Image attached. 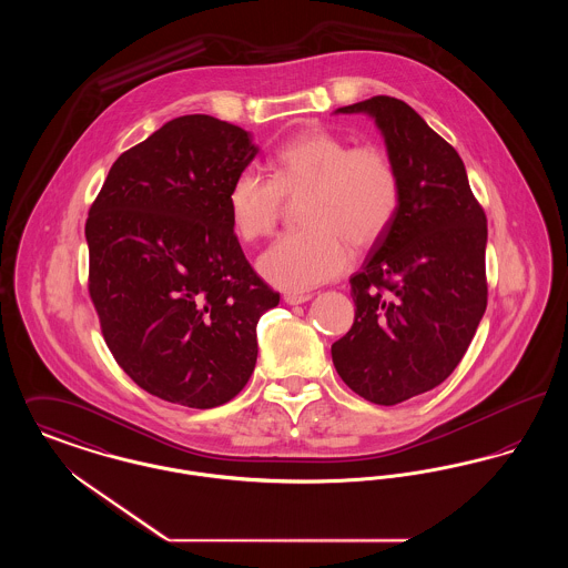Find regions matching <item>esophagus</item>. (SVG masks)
I'll return each instance as SVG.
<instances>
[{
  "mask_svg": "<svg viewBox=\"0 0 568 568\" xmlns=\"http://www.w3.org/2000/svg\"><path fill=\"white\" fill-rule=\"evenodd\" d=\"M285 302L287 304H302V302H306V300H311V294H285Z\"/></svg>",
  "mask_w": 568,
  "mask_h": 568,
  "instance_id": "1",
  "label": "esophagus"
}]
</instances>
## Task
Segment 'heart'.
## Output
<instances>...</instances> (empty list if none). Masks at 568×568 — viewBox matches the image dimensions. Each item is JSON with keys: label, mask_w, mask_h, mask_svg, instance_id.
<instances>
[{"label": "heart", "mask_w": 568, "mask_h": 568, "mask_svg": "<svg viewBox=\"0 0 568 568\" xmlns=\"http://www.w3.org/2000/svg\"><path fill=\"white\" fill-rule=\"evenodd\" d=\"M271 179L243 170L227 190V213L244 243L272 234L285 200H297L302 227L283 234L260 257V272L287 292L332 281L355 251L377 244L400 209V174L377 144L311 128L283 142L268 160Z\"/></svg>", "instance_id": "1"}]
</instances>
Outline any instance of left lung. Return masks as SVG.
Masks as SVG:
<instances>
[{"instance_id": "8db88e82", "label": "left lung", "mask_w": 568, "mask_h": 568, "mask_svg": "<svg viewBox=\"0 0 568 568\" xmlns=\"http://www.w3.org/2000/svg\"><path fill=\"white\" fill-rule=\"evenodd\" d=\"M338 112L375 116L403 195L349 278L355 320L332 362L364 400L398 405L456 371L486 313V213L458 151L403 100L375 95Z\"/></svg>"}]
</instances>
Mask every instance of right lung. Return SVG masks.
I'll list each match as a JSON object with an SVG mask.
<instances>
[{"mask_svg":"<svg viewBox=\"0 0 568 568\" xmlns=\"http://www.w3.org/2000/svg\"><path fill=\"white\" fill-rule=\"evenodd\" d=\"M257 146L209 114L168 121L121 153L84 223L89 296L116 364L165 403L213 408L257 362L278 304L244 257L227 190Z\"/></svg>","mask_w":568,"mask_h":568,"instance_id":"1","label":"right lung"}]
</instances>
